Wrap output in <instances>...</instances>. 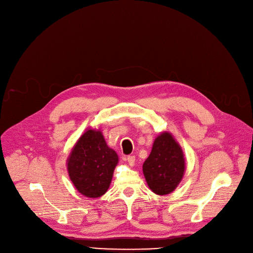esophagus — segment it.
I'll return each mask as SVG.
<instances>
[{
  "label": "esophagus",
  "instance_id": "34e87169",
  "mask_svg": "<svg viewBox=\"0 0 253 253\" xmlns=\"http://www.w3.org/2000/svg\"><path fill=\"white\" fill-rule=\"evenodd\" d=\"M126 160H127V162H128V164H129L130 166H133V165H134V162H135V157H134V156H128V157L126 158Z\"/></svg>",
  "mask_w": 253,
  "mask_h": 253
}]
</instances>
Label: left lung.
Returning a JSON list of instances; mask_svg holds the SVG:
<instances>
[{"instance_id":"left-lung-1","label":"left lung","mask_w":253,"mask_h":253,"mask_svg":"<svg viewBox=\"0 0 253 253\" xmlns=\"http://www.w3.org/2000/svg\"><path fill=\"white\" fill-rule=\"evenodd\" d=\"M142 172L156 195H168L178 187L185 172V159L180 144L170 132L164 131L155 138Z\"/></svg>"}]
</instances>
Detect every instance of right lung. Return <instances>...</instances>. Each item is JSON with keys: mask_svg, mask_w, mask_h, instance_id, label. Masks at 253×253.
I'll use <instances>...</instances> for the list:
<instances>
[{"mask_svg": "<svg viewBox=\"0 0 253 253\" xmlns=\"http://www.w3.org/2000/svg\"><path fill=\"white\" fill-rule=\"evenodd\" d=\"M119 163L100 128H87L79 137L66 160V169L76 190L87 198H99L108 192Z\"/></svg>", "mask_w": 253, "mask_h": 253, "instance_id": "obj_1", "label": "right lung"}]
</instances>
